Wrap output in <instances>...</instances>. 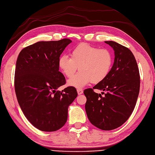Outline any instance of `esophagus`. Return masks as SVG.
I'll use <instances>...</instances> for the list:
<instances>
[{
    "mask_svg": "<svg viewBox=\"0 0 155 155\" xmlns=\"http://www.w3.org/2000/svg\"><path fill=\"white\" fill-rule=\"evenodd\" d=\"M77 93H78V95H81L83 93V90L81 89H77Z\"/></svg>",
    "mask_w": 155,
    "mask_h": 155,
    "instance_id": "34e87169",
    "label": "esophagus"
}]
</instances>
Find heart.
Returning a JSON list of instances; mask_svg holds the SVG:
<instances>
[{"mask_svg": "<svg viewBox=\"0 0 155 155\" xmlns=\"http://www.w3.org/2000/svg\"><path fill=\"white\" fill-rule=\"evenodd\" d=\"M112 63L110 50L81 43L71 50L70 57L61 56L58 66L68 78L71 77L78 68L80 72L68 80L67 84L69 86L82 88L91 82L98 84L104 81L109 74Z\"/></svg>", "mask_w": 155, "mask_h": 155, "instance_id": "1", "label": "heart"}]
</instances>
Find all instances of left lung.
<instances>
[{
	"instance_id": "obj_1",
	"label": "left lung",
	"mask_w": 155,
	"mask_h": 155,
	"mask_svg": "<svg viewBox=\"0 0 155 155\" xmlns=\"http://www.w3.org/2000/svg\"><path fill=\"white\" fill-rule=\"evenodd\" d=\"M114 51V62L108 76L93 89L84 90L85 108L89 121L103 130L124 124L133 112L140 90L138 66L131 50L115 41H105ZM99 89L104 97L94 92Z\"/></svg>"
}]
</instances>
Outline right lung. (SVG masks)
I'll return each mask as SVG.
<instances>
[{
  "mask_svg": "<svg viewBox=\"0 0 155 155\" xmlns=\"http://www.w3.org/2000/svg\"><path fill=\"white\" fill-rule=\"evenodd\" d=\"M72 41H39L23 49L16 63L15 88L21 109L34 127L54 131L64 126L68 107L77 97L76 89L68 87L57 91L66 83L59 71L58 60Z\"/></svg>",
  "mask_w": 155,
  "mask_h": 155,
  "instance_id": "1",
  "label": "right lung"
}]
</instances>
